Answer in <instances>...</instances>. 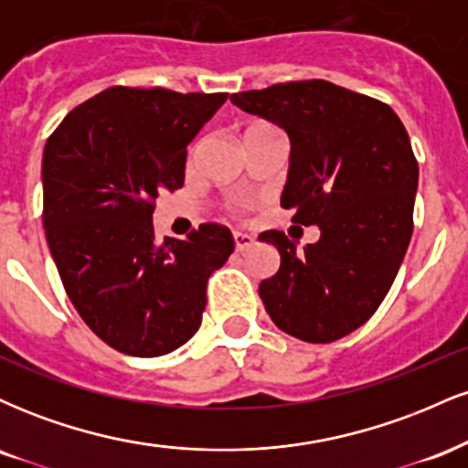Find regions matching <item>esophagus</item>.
<instances>
[{
  "instance_id": "obj_1",
  "label": "esophagus",
  "mask_w": 468,
  "mask_h": 468,
  "mask_svg": "<svg viewBox=\"0 0 468 468\" xmlns=\"http://www.w3.org/2000/svg\"><path fill=\"white\" fill-rule=\"evenodd\" d=\"M233 239H235V249H238V250H246V249H250L252 244H255V238H252V235L239 233V230H235Z\"/></svg>"
}]
</instances>
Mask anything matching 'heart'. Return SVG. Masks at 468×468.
I'll return each mask as SVG.
<instances>
[{
	"instance_id": "b5f03b06",
	"label": "heart",
	"mask_w": 468,
	"mask_h": 468,
	"mask_svg": "<svg viewBox=\"0 0 468 468\" xmlns=\"http://www.w3.org/2000/svg\"><path fill=\"white\" fill-rule=\"evenodd\" d=\"M261 130H272V125H268V122H255V125H250L249 130H246L244 136H249V133H252V132H261ZM197 149H200V143H196V144H193V147H191V154H189L191 160L197 155Z\"/></svg>"
}]
</instances>
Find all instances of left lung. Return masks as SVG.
<instances>
[{
  "label": "left lung",
  "mask_w": 468,
  "mask_h": 468,
  "mask_svg": "<svg viewBox=\"0 0 468 468\" xmlns=\"http://www.w3.org/2000/svg\"><path fill=\"white\" fill-rule=\"evenodd\" d=\"M290 138L282 207L294 224L319 227L297 250L282 230L260 235L282 266L260 283L272 324L308 343L361 327L389 292L413 230L418 163L389 105L330 80H290L230 96Z\"/></svg>",
  "instance_id": "obj_1"
}]
</instances>
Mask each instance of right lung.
<instances>
[{"mask_svg": "<svg viewBox=\"0 0 468 468\" xmlns=\"http://www.w3.org/2000/svg\"><path fill=\"white\" fill-rule=\"evenodd\" d=\"M227 96L116 85L48 138V246L80 319L118 352L149 358L185 346L202 324L208 277L235 249L219 224L160 241L152 222L158 193L185 185L186 144Z\"/></svg>", "mask_w": 468, "mask_h": 468, "instance_id": "add662e5", "label": "right lung"}]
</instances>
